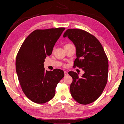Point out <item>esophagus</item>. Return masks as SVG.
<instances>
[{"label": "esophagus", "mask_w": 124, "mask_h": 124, "mask_svg": "<svg viewBox=\"0 0 124 124\" xmlns=\"http://www.w3.org/2000/svg\"><path fill=\"white\" fill-rule=\"evenodd\" d=\"M64 75L65 76H67L68 75V73L67 71H64Z\"/></svg>", "instance_id": "obj_1"}]
</instances>
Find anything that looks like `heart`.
<instances>
[{
  "label": "heart",
  "mask_w": 124,
  "mask_h": 124,
  "mask_svg": "<svg viewBox=\"0 0 124 124\" xmlns=\"http://www.w3.org/2000/svg\"><path fill=\"white\" fill-rule=\"evenodd\" d=\"M70 45V44H67V45H65V46H66V45Z\"/></svg>",
  "instance_id": "obj_1"
}]
</instances>
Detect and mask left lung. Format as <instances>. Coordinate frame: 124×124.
Wrapping results in <instances>:
<instances>
[{"mask_svg":"<svg viewBox=\"0 0 124 124\" xmlns=\"http://www.w3.org/2000/svg\"><path fill=\"white\" fill-rule=\"evenodd\" d=\"M73 42L76 48L74 67L85 73L81 77L73 71L69 72L73 80L70 93L75 101L81 104L94 102L102 94L108 81V61L102 45L89 33L78 29H70L64 33Z\"/></svg>","mask_w":124,"mask_h":124,"instance_id":"obj_1","label":"left lung"}]
</instances>
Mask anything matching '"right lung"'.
<instances>
[{
	"label": "right lung",
	"mask_w": 124,
	"mask_h": 124,
	"mask_svg": "<svg viewBox=\"0 0 124 124\" xmlns=\"http://www.w3.org/2000/svg\"><path fill=\"white\" fill-rule=\"evenodd\" d=\"M64 28L36 30L21 46L16 58V71L23 93L31 101L45 103L55 96V88L63 78V71L45 70L44 62L51 55Z\"/></svg>",
	"instance_id": "add662e5"
}]
</instances>
